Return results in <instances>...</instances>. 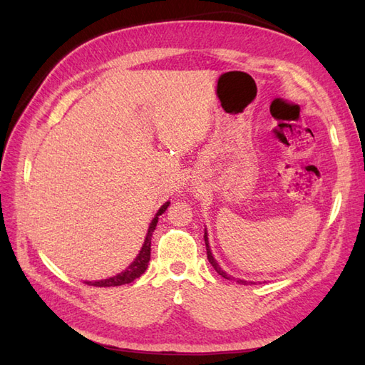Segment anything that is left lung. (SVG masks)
<instances>
[{"label": "left lung", "instance_id": "left-lung-1", "mask_svg": "<svg viewBox=\"0 0 365 365\" xmlns=\"http://www.w3.org/2000/svg\"><path fill=\"white\" fill-rule=\"evenodd\" d=\"M204 240H205V248H207V259H208V262L212 263V267L216 269V272L219 274V275H222L224 279H227V280H231L233 277H231V275H228L222 268L219 267L217 264V262L213 259V256H212V251H210V247H208V237H207V233L204 235ZM237 283L239 284H248V282H245V280H240V279H237Z\"/></svg>", "mask_w": 365, "mask_h": 365}]
</instances>
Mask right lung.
Returning a JSON list of instances; mask_svg holds the SVG:
<instances>
[{
    "mask_svg": "<svg viewBox=\"0 0 365 365\" xmlns=\"http://www.w3.org/2000/svg\"><path fill=\"white\" fill-rule=\"evenodd\" d=\"M170 202H165L164 205H161V208L157 212L155 217L152 219V222L149 225V230H148V235H146V239H145V244H143L141 250H140V254L135 257V260L132 262L129 267L123 271L120 272L117 275H114V277H109V279H105V280H97V282H85L86 284L90 286H101V288H103V286H120V284H126V283H130L134 282L135 279H138L140 275L146 271L148 268V263L150 260V239H152V233L153 230H155L157 224H158V216H161L165 210H168Z\"/></svg>",
    "mask_w": 365,
    "mask_h": 365,
    "instance_id": "right-lung-1",
    "label": "right lung"
}]
</instances>
